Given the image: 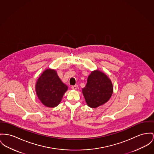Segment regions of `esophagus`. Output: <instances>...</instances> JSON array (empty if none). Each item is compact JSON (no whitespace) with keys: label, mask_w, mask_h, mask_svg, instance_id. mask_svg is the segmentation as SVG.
<instances>
[{"label":"esophagus","mask_w":154,"mask_h":154,"mask_svg":"<svg viewBox=\"0 0 154 154\" xmlns=\"http://www.w3.org/2000/svg\"><path fill=\"white\" fill-rule=\"evenodd\" d=\"M77 88H78V86H77V85H73V86H71V88H72V89H73V90L76 89Z\"/></svg>","instance_id":"esophagus-1"}]
</instances>
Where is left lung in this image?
Returning a JSON list of instances; mask_svg holds the SVG:
<instances>
[{"label":"left lung","mask_w":154,"mask_h":154,"mask_svg":"<svg viewBox=\"0 0 154 154\" xmlns=\"http://www.w3.org/2000/svg\"><path fill=\"white\" fill-rule=\"evenodd\" d=\"M113 91L111 81L99 71L92 72L88 76L86 85L82 89L86 102L92 108H96L107 102Z\"/></svg>","instance_id":"8db88e82"}]
</instances>
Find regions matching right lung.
Here are the masks:
<instances>
[{
	"mask_svg": "<svg viewBox=\"0 0 154 154\" xmlns=\"http://www.w3.org/2000/svg\"><path fill=\"white\" fill-rule=\"evenodd\" d=\"M35 90L38 99L44 105L55 107L61 101L68 86L62 83L55 70L47 69L38 78Z\"/></svg>",
	"mask_w": 154,
	"mask_h": 154,
	"instance_id": "obj_1",
	"label": "right lung"
}]
</instances>
